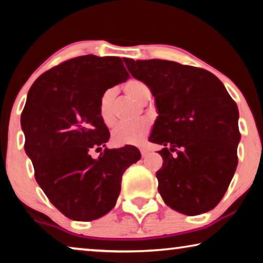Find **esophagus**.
Returning a JSON list of instances; mask_svg holds the SVG:
<instances>
[{"label": "esophagus", "instance_id": "obj_1", "mask_svg": "<svg viewBox=\"0 0 263 263\" xmlns=\"http://www.w3.org/2000/svg\"><path fill=\"white\" fill-rule=\"evenodd\" d=\"M140 152H141V156L145 158L147 154H148V149L145 148V147H141V148H140Z\"/></svg>", "mask_w": 263, "mask_h": 263}]
</instances>
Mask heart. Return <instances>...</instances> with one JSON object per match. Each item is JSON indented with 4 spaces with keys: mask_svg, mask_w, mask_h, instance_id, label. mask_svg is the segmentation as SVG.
I'll list each match as a JSON object with an SVG mask.
<instances>
[{
    "mask_svg": "<svg viewBox=\"0 0 263 263\" xmlns=\"http://www.w3.org/2000/svg\"><path fill=\"white\" fill-rule=\"evenodd\" d=\"M123 91L136 102L145 104L151 98V91L143 82L139 80H129L123 85ZM99 116L107 127L115 124V91L112 88L102 93L98 104ZM151 130V121L147 118L134 122V123H121L112 132V141L116 145H140Z\"/></svg>",
    "mask_w": 263,
    "mask_h": 263,
    "instance_id": "1",
    "label": "heart"
}]
</instances>
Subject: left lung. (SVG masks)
Masks as SVG:
<instances>
[{
	"instance_id": "left-lung-1",
	"label": "left lung",
	"mask_w": 263,
	"mask_h": 263,
	"mask_svg": "<svg viewBox=\"0 0 263 263\" xmlns=\"http://www.w3.org/2000/svg\"><path fill=\"white\" fill-rule=\"evenodd\" d=\"M148 86L159 116L149 141L164 145L158 190L172 210L197 215L220 202L235 175L238 107L211 71L165 60H125Z\"/></svg>"
}]
</instances>
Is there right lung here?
I'll use <instances>...</instances> for the list:
<instances>
[{
	"label": "right lung",
	"mask_w": 263,
	"mask_h": 263,
	"mask_svg": "<svg viewBox=\"0 0 263 263\" xmlns=\"http://www.w3.org/2000/svg\"><path fill=\"white\" fill-rule=\"evenodd\" d=\"M120 57L79 56L42 74L21 114L25 152L53 206L71 220H96L112 210L122 175L141 158L134 146L100 151L110 138L99 116L104 91L127 81Z\"/></svg>",
	"instance_id": "1"
}]
</instances>
